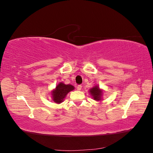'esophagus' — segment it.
<instances>
[{
    "mask_svg": "<svg viewBox=\"0 0 153 153\" xmlns=\"http://www.w3.org/2000/svg\"><path fill=\"white\" fill-rule=\"evenodd\" d=\"M82 85H78V86H77V90L78 91H80L81 89H82Z\"/></svg>",
    "mask_w": 153,
    "mask_h": 153,
    "instance_id": "obj_1",
    "label": "esophagus"
}]
</instances>
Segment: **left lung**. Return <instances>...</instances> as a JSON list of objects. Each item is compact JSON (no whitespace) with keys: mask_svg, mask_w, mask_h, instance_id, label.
<instances>
[{"mask_svg":"<svg viewBox=\"0 0 153 153\" xmlns=\"http://www.w3.org/2000/svg\"><path fill=\"white\" fill-rule=\"evenodd\" d=\"M89 93L91 95L92 98L95 101H100L102 100L103 95V90L100 88L98 85H96L92 87L89 89Z\"/></svg>","mask_w":153,"mask_h":153,"instance_id":"left-lung-1","label":"left lung"}]
</instances>
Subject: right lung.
Masks as SVG:
<instances>
[{
    "label": "right lung",
    "instance_id": "right-lung-1",
    "mask_svg": "<svg viewBox=\"0 0 153 153\" xmlns=\"http://www.w3.org/2000/svg\"><path fill=\"white\" fill-rule=\"evenodd\" d=\"M75 89V87L70 84H65L63 82H59L55 89L51 91V97L53 101L57 104L62 103L66 96L70 91Z\"/></svg>",
    "mask_w": 153,
    "mask_h": 153
}]
</instances>
